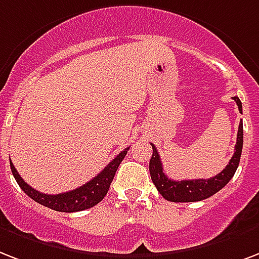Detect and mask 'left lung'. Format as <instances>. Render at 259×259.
Here are the masks:
<instances>
[{
  "instance_id": "left-lung-1",
  "label": "left lung",
  "mask_w": 259,
  "mask_h": 259,
  "mask_svg": "<svg viewBox=\"0 0 259 259\" xmlns=\"http://www.w3.org/2000/svg\"><path fill=\"white\" fill-rule=\"evenodd\" d=\"M232 99L236 102L239 111L242 112V102L239 100V98L234 96ZM151 145L153 153H152L151 161H149V172H151L152 182L156 186L157 191L164 197L165 200L171 201V202L202 201L205 198H209L210 195L216 194L219 190H222L234 177L235 171L239 165L242 148H243V123L240 121L234 156L231 157L230 163L227 164V167L222 172L217 174L216 177L209 178V179H191V181L169 179L163 171V164H161L159 152L156 151V147L153 144Z\"/></svg>"
}]
</instances>
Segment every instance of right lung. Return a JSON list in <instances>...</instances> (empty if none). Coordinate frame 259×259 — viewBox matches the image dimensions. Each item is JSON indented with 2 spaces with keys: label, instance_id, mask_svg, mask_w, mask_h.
I'll return each instance as SVG.
<instances>
[{
  "label": "right lung",
  "instance_id": "1",
  "mask_svg": "<svg viewBox=\"0 0 259 259\" xmlns=\"http://www.w3.org/2000/svg\"><path fill=\"white\" fill-rule=\"evenodd\" d=\"M127 151H129V148H126L125 151H122L119 155H116L108 163V165L104 167L103 171L99 175H96L94 179H91L90 182L77 187L74 190L61 193V194H43L40 191L32 189L28 183H25L23 181V178L20 177L12 161L11 169L16 182L19 183V186L23 189V191L28 195L29 198L36 201L37 204L47 206V208L50 209H54L57 212H80V210H85V209H90L95 206V205H98L106 197L116 169L121 164V161L123 160V157L126 156Z\"/></svg>",
  "mask_w": 259,
  "mask_h": 259
}]
</instances>
